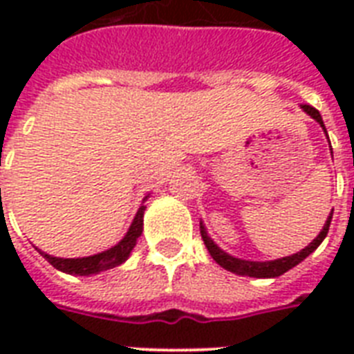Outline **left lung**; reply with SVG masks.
<instances>
[{"label": "left lung", "mask_w": 354, "mask_h": 354, "mask_svg": "<svg viewBox=\"0 0 354 354\" xmlns=\"http://www.w3.org/2000/svg\"><path fill=\"white\" fill-rule=\"evenodd\" d=\"M303 110L310 115L313 119L319 122V127L325 130V124H324V119L319 115V112L316 108L308 106V104H303ZM327 133V130H325ZM330 221H333V213L329 215L327 222L324 224V230L319 232V235L314 239L307 248H303L301 252L294 253V255H288V257H283V259H275V261H266V263H257V261H244V259H236L232 257L230 253L222 252L221 248L216 246L215 242L211 241V236L207 235L205 232L204 224L200 222V233H202V239H204V244L207 248V252L211 253V257L215 259L216 263L221 264L222 268H226L227 272H233L236 275H248V277H279L283 275L285 272H288L290 268H294L296 264H299L303 259H307L310 253L316 250V248L324 242V239L327 236L329 233V226H330Z\"/></svg>", "instance_id": "left-lung-1"}]
</instances>
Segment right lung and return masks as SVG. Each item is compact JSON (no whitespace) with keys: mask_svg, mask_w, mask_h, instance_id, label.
<instances>
[{"mask_svg":"<svg viewBox=\"0 0 354 354\" xmlns=\"http://www.w3.org/2000/svg\"><path fill=\"white\" fill-rule=\"evenodd\" d=\"M143 213L145 205H141L138 209V215L133 218L132 226H130V230H128L127 235H124V239H122L121 242H118L113 248L106 250V252L80 259H60L53 257V255H47V253H44L41 250H38V252H40L55 268L60 270V272H66V274L91 275L99 274V272H104V270L115 268V266H119V264H122L127 261L130 252H132L133 246H136V242H138L139 235L143 233Z\"/></svg>","mask_w":354,"mask_h":354,"instance_id":"obj_1","label":"right lung"}]
</instances>
